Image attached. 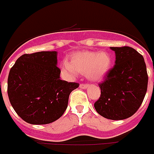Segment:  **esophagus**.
Here are the masks:
<instances>
[{"label":"esophagus","instance_id":"obj_1","mask_svg":"<svg viewBox=\"0 0 154 154\" xmlns=\"http://www.w3.org/2000/svg\"><path fill=\"white\" fill-rule=\"evenodd\" d=\"M88 86H89V84H80V85H79V88L84 89V88H88Z\"/></svg>","mask_w":154,"mask_h":154}]
</instances>
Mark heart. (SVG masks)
<instances>
[{
  "mask_svg": "<svg viewBox=\"0 0 154 154\" xmlns=\"http://www.w3.org/2000/svg\"><path fill=\"white\" fill-rule=\"evenodd\" d=\"M111 63V57L106 52L82 51L73 54L70 62H62V70L70 77L81 73L92 80H100L108 72Z\"/></svg>",
  "mask_w": 154,
  "mask_h": 154,
  "instance_id": "1",
  "label": "heart"
}]
</instances>
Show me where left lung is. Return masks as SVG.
Wrapping results in <instances>:
<instances>
[{
	"label": "left lung",
	"mask_w": 154,
	"mask_h": 154,
	"mask_svg": "<svg viewBox=\"0 0 154 154\" xmlns=\"http://www.w3.org/2000/svg\"><path fill=\"white\" fill-rule=\"evenodd\" d=\"M110 48L115 53V65L107 72L104 81L99 84L100 96L94 107L106 119H125L138 110L146 94V65L143 56L133 48Z\"/></svg>",
	"instance_id": "obj_1"
}]
</instances>
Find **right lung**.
Wrapping results in <instances>:
<instances>
[{"label": "right lung", "mask_w": 154, "mask_h": 154, "mask_svg": "<svg viewBox=\"0 0 154 154\" xmlns=\"http://www.w3.org/2000/svg\"><path fill=\"white\" fill-rule=\"evenodd\" d=\"M56 51L26 54L18 57L8 76V97L18 116L31 124H48L67 108L78 83L60 79Z\"/></svg>", "instance_id": "add662e5"}]
</instances>
